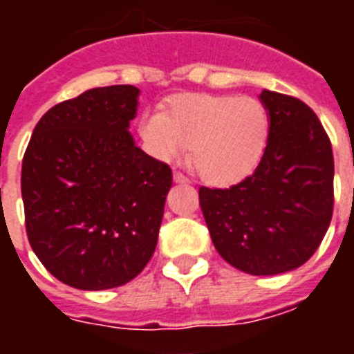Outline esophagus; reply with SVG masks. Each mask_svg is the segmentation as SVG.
Returning a JSON list of instances; mask_svg holds the SVG:
<instances>
[{"label":"esophagus","instance_id":"obj_1","mask_svg":"<svg viewBox=\"0 0 354 354\" xmlns=\"http://www.w3.org/2000/svg\"><path fill=\"white\" fill-rule=\"evenodd\" d=\"M174 182H176V183H187V178L183 176L182 172H174Z\"/></svg>","mask_w":354,"mask_h":354}]
</instances>
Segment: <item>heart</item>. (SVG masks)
<instances>
[{
	"instance_id": "1",
	"label": "heart",
	"mask_w": 354,
	"mask_h": 354,
	"mask_svg": "<svg viewBox=\"0 0 354 354\" xmlns=\"http://www.w3.org/2000/svg\"><path fill=\"white\" fill-rule=\"evenodd\" d=\"M139 136L152 158L180 160L191 147V163L204 182L227 187L246 180L263 161L270 139V112L253 97H183L169 113L149 112Z\"/></svg>"
}]
</instances>
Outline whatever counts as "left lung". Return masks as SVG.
<instances>
[{
  "label": "left lung",
  "mask_w": 354,
  "mask_h": 354,
  "mask_svg": "<svg viewBox=\"0 0 354 354\" xmlns=\"http://www.w3.org/2000/svg\"><path fill=\"white\" fill-rule=\"evenodd\" d=\"M270 139L252 176L230 189L200 187V207L224 261L252 275L299 268L333 216L335 160L316 113L294 97L263 90Z\"/></svg>",
  "instance_id": "left-lung-1"
}]
</instances>
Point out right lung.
<instances>
[{
	"mask_svg": "<svg viewBox=\"0 0 354 354\" xmlns=\"http://www.w3.org/2000/svg\"><path fill=\"white\" fill-rule=\"evenodd\" d=\"M136 86L86 90L35 127L21 165L30 248L58 281L108 290L132 281L158 244L169 165L130 133Z\"/></svg>",
	"mask_w": 354,
	"mask_h": 354,
	"instance_id": "right-lung-1",
	"label": "right lung"
}]
</instances>
